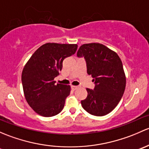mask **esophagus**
<instances>
[{
  "label": "esophagus",
  "instance_id": "obj_1",
  "mask_svg": "<svg viewBox=\"0 0 149 149\" xmlns=\"http://www.w3.org/2000/svg\"><path fill=\"white\" fill-rule=\"evenodd\" d=\"M78 87H78V86H74V85H72V88L73 90H77V89Z\"/></svg>",
  "mask_w": 149,
  "mask_h": 149
}]
</instances>
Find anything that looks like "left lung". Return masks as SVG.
Segmentation results:
<instances>
[{"label":"left lung","instance_id":"1","mask_svg":"<svg viewBox=\"0 0 149 149\" xmlns=\"http://www.w3.org/2000/svg\"><path fill=\"white\" fill-rule=\"evenodd\" d=\"M77 57H84L87 72L95 82L94 90L87 88V97L81 101L87 113L103 116L120 102L125 88L126 79L118 55L99 43L85 44L78 49Z\"/></svg>","mask_w":149,"mask_h":149}]
</instances>
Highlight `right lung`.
Returning a JSON list of instances; mask_svg holds the SVG:
<instances>
[{
    "label": "right lung",
    "mask_w": 149,
    "mask_h": 149,
    "mask_svg": "<svg viewBox=\"0 0 149 149\" xmlns=\"http://www.w3.org/2000/svg\"><path fill=\"white\" fill-rule=\"evenodd\" d=\"M77 44L47 43L29 59L21 75L26 100L41 116L52 117L60 113L70 93V86L55 84L65 58L76 52Z\"/></svg>",
    "instance_id": "add662e5"
}]
</instances>
